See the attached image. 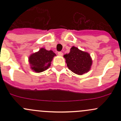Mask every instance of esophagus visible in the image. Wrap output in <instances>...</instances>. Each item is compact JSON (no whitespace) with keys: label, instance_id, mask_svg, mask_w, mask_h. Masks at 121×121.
I'll use <instances>...</instances> for the list:
<instances>
[{"label":"esophagus","instance_id":"34e87169","mask_svg":"<svg viewBox=\"0 0 121 121\" xmlns=\"http://www.w3.org/2000/svg\"><path fill=\"white\" fill-rule=\"evenodd\" d=\"M58 54L59 55V56H63V52H58Z\"/></svg>","mask_w":121,"mask_h":121}]
</instances>
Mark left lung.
<instances>
[{
  "instance_id": "obj_1",
  "label": "left lung",
  "mask_w": 121,
  "mask_h": 121,
  "mask_svg": "<svg viewBox=\"0 0 121 121\" xmlns=\"http://www.w3.org/2000/svg\"><path fill=\"white\" fill-rule=\"evenodd\" d=\"M64 57L68 69L78 75H82L90 71L92 61L90 54L82 52L77 47H72L70 52Z\"/></svg>"
}]
</instances>
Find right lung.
I'll list each match as a JSON object with an SVG mask.
<instances>
[{
  "label": "right lung",
  "instance_id": "obj_1",
  "mask_svg": "<svg viewBox=\"0 0 121 121\" xmlns=\"http://www.w3.org/2000/svg\"><path fill=\"white\" fill-rule=\"evenodd\" d=\"M56 54L52 50H46L45 48H40L39 52L32 54L29 58L30 68L36 73H41L48 69L51 62Z\"/></svg>",
  "mask_w": 121,
  "mask_h": 121
}]
</instances>
